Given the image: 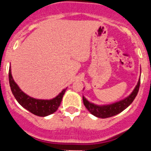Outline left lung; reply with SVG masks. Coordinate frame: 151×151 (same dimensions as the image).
Returning a JSON list of instances; mask_svg holds the SVG:
<instances>
[{
	"mask_svg": "<svg viewBox=\"0 0 151 151\" xmlns=\"http://www.w3.org/2000/svg\"><path fill=\"white\" fill-rule=\"evenodd\" d=\"M139 85H140V79H139L137 85L129 96L124 98L122 100L112 103V104L96 105L94 103H90L89 101H88L84 96H83V103H84L85 107L87 108V110L96 117H100V118L113 117V116L118 114L121 112H122L123 110H125L133 102L139 92Z\"/></svg>",
	"mask_w": 151,
	"mask_h": 151,
	"instance_id": "1",
	"label": "left lung"
}]
</instances>
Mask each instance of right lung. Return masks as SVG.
Instances as JSON below:
<instances>
[{
	"label": "right lung",
	"instance_id": "right-lung-1",
	"mask_svg": "<svg viewBox=\"0 0 151 151\" xmlns=\"http://www.w3.org/2000/svg\"><path fill=\"white\" fill-rule=\"evenodd\" d=\"M9 84H10L11 90L17 102L22 106V107L29 111L32 114L40 116V117H46L55 113L58 110L63 95L66 92V88H64L57 96L51 99H34L33 97L29 96L28 95L22 92L20 89L18 85L15 82L12 75L11 67L9 68Z\"/></svg>",
	"mask_w": 151,
	"mask_h": 151
}]
</instances>
